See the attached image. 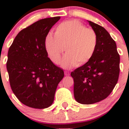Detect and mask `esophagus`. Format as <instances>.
<instances>
[{
    "instance_id": "1",
    "label": "esophagus",
    "mask_w": 129,
    "mask_h": 129,
    "mask_svg": "<svg viewBox=\"0 0 129 129\" xmlns=\"http://www.w3.org/2000/svg\"><path fill=\"white\" fill-rule=\"evenodd\" d=\"M64 75L67 76H70V72H67V71H64Z\"/></svg>"
}]
</instances>
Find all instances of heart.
<instances>
[{
    "mask_svg": "<svg viewBox=\"0 0 129 129\" xmlns=\"http://www.w3.org/2000/svg\"><path fill=\"white\" fill-rule=\"evenodd\" d=\"M45 45L53 63L59 64L65 50L67 54L62 59V67H79L87 63L94 55L98 36L94 29L87 28L78 20H67L57 26L54 36L48 35Z\"/></svg>",
    "mask_w": 129,
    "mask_h": 129,
    "instance_id": "b5f03b06",
    "label": "heart"
}]
</instances>
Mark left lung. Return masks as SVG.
Wrapping results in <instances>:
<instances>
[{
    "label": "left lung",
    "mask_w": 129,
    "mask_h": 129,
    "mask_svg": "<svg viewBox=\"0 0 129 129\" xmlns=\"http://www.w3.org/2000/svg\"><path fill=\"white\" fill-rule=\"evenodd\" d=\"M98 36L92 59L71 72L76 101L84 105L98 103L110 94L118 81L120 57L116 42L103 27L88 21Z\"/></svg>",
    "instance_id": "8db88e82"
}]
</instances>
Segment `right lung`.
Segmentation results:
<instances>
[{"label":"right lung","mask_w":129,"mask_h":129,"mask_svg":"<svg viewBox=\"0 0 129 129\" xmlns=\"http://www.w3.org/2000/svg\"><path fill=\"white\" fill-rule=\"evenodd\" d=\"M60 17L46 18L24 28L9 48L6 68L11 88L28 107L45 109L54 100L64 72L48 57L45 41Z\"/></svg>","instance_id":"add662e5"}]
</instances>
